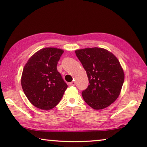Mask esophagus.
<instances>
[{
  "instance_id": "obj_1",
  "label": "esophagus",
  "mask_w": 147,
  "mask_h": 147,
  "mask_svg": "<svg viewBox=\"0 0 147 147\" xmlns=\"http://www.w3.org/2000/svg\"><path fill=\"white\" fill-rule=\"evenodd\" d=\"M69 85L70 86H74L75 85V82L74 81H72V82H71L69 83Z\"/></svg>"
}]
</instances>
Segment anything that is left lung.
I'll return each mask as SVG.
<instances>
[{"mask_svg": "<svg viewBox=\"0 0 147 147\" xmlns=\"http://www.w3.org/2000/svg\"><path fill=\"white\" fill-rule=\"evenodd\" d=\"M75 53L89 81L82 92L84 100L95 110L110 106L119 97L125 80L119 60L112 53L98 47L76 50Z\"/></svg>", "mask_w": 147, "mask_h": 147, "instance_id": "8db88e82", "label": "left lung"}]
</instances>
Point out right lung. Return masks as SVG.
Instances as JSON below:
<instances>
[{"label":"right lung","mask_w":147,"mask_h":147,"mask_svg":"<svg viewBox=\"0 0 147 147\" xmlns=\"http://www.w3.org/2000/svg\"><path fill=\"white\" fill-rule=\"evenodd\" d=\"M64 51L53 47L40 49L28 59L21 76L22 90L36 108L47 111L61 101L68 85L57 67Z\"/></svg>","instance_id":"obj_1"}]
</instances>
